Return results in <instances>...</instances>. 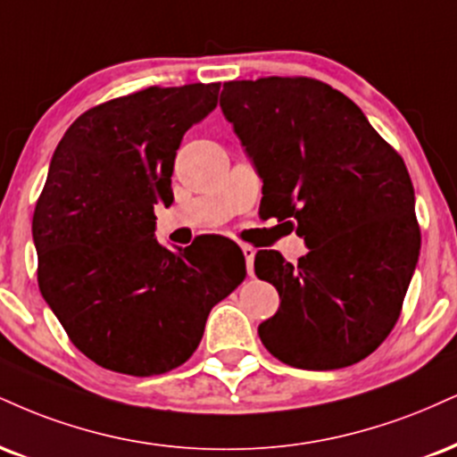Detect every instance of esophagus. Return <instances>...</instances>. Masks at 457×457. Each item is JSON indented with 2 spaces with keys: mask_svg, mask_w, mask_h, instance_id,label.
<instances>
[{
  "mask_svg": "<svg viewBox=\"0 0 457 457\" xmlns=\"http://www.w3.org/2000/svg\"><path fill=\"white\" fill-rule=\"evenodd\" d=\"M255 249H253V246H249V245H245L243 246V255H245V262H246V272L249 274H253V257H255Z\"/></svg>",
  "mask_w": 457,
  "mask_h": 457,
  "instance_id": "34e87169",
  "label": "esophagus"
}]
</instances>
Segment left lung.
I'll list each match as a JSON object with an SVG mask.
<instances>
[{"instance_id":"obj_1","label":"left lung","mask_w":457,"mask_h":457,"mask_svg":"<svg viewBox=\"0 0 457 457\" xmlns=\"http://www.w3.org/2000/svg\"><path fill=\"white\" fill-rule=\"evenodd\" d=\"M219 104L260 174L262 211L294 225L309 249L295 266L257 251L255 274L281 298L257 328L263 347L302 370L364 360L398 321L420 260L403 157L321 80H232Z\"/></svg>"}]
</instances>
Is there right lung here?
<instances>
[{"label": "right lung", "instance_id": "1", "mask_svg": "<svg viewBox=\"0 0 457 457\" xmlns=\"http://www.w3.org/2000/svg\"><path fill=\"white\" fill-rule=\"evenodd\" d=\"M219 87H151L100 104L54 148L31 223L37 285L76 349L108 370L153 377L185 364L208 312L246 274L223 236L176 251L155 238V206L174 202L176 151L217 108Z\"/></svg>", "mask_w": 457, "mask_h": 457}]
</instances>
